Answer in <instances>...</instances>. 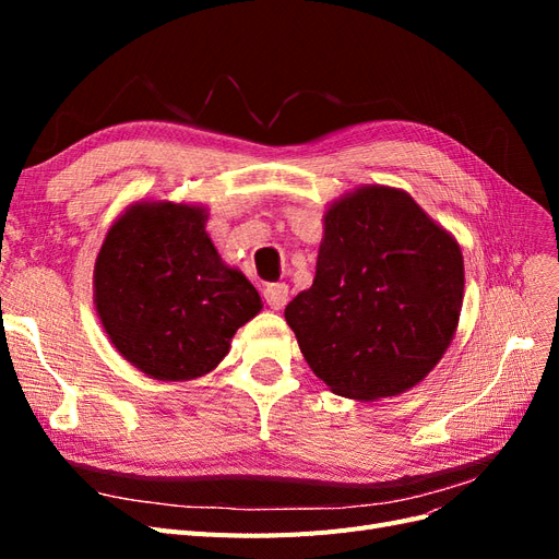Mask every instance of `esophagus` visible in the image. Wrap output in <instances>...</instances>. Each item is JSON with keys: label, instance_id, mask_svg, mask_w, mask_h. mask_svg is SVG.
<instances>
[{"label": "esophagus", "instance_id": "esophagus-1", "mask_svg": "<svg viewBox=\"0 0 559 559\" xmlns=\"http://www.w3.org/2000/svg\"><path fill=\"white\" fill-rule=\"evenodd\" d=\"M263 298L273 310H282L289 302V286L284 282H273L263 289Z\"/></svg>", "mask_w": 559, "mask_h": 559}]
</instances>
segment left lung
Here are the masks:
<instances>
[{"instance_id":"8db88e82","label":"left lung","mask_w":559,"mask_h":559,"mask_svg":"<svg viewBox=\"0 0 559 559\" xmlns=\"http://www.w3.org/2000/svg\"><path fill=\"white\" fill-rule=\"evenodd\" d=\"M464 257L411 193L366 183L324 212L317 273L284 310L312 373L357 401L399 396L460 326Z\"/></svg>"}]
</instances>
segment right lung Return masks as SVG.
Masks as SVG:
<instances>
[{"label": "right lung", "instance_id": "obj_1", "mask_svg": "<svg viewBox=\"0 0 559 559\" xmlns=\"http://www.w3.org/2000/svg\"><path fill=\"white\" fill-rule=\"evenodd\" d=\"M205 205L138 200L97 251L93 302L111 345L144 376H207L235 331L263 310L253 284L218 257Z\"/></svg>", "mask_w": 559, "mask_h": 559}]
</instances>
